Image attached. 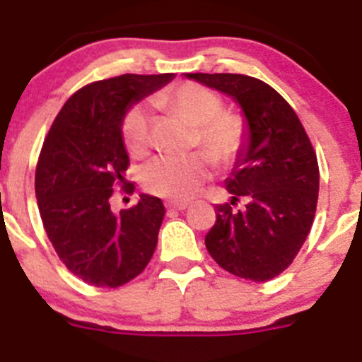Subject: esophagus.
Masks as SVG:
<instances>
[{"label":"esophagus","instance_id":"esophagus-1","mask_svg":"<svg viewBox=\"0 0 362 362\" xmlns=\"http://www.w3.org/2000/svg\"><path fill=\"white\" fill-rule=\"evenodd\" d=\"M189 207L187 202H169L168 209L169 211H185Z\"/></svg>","mask_w":362,"mask_h":362}]
</instances>
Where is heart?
I'll use <instances>...</instances> for the list:
<instances>
[{
	"instance_id": "obj_1",
	"label": "heart",
	"mask_w": 362,
	"mask_h": 362,
	"mask_svg": "<svg viewBox=\"0 0 362 362\" xmlns=\"http://www.w3.org/2000/svg\"><path fill=\"white\" fill-rule=\"evenodd\" d=\"M153 103L189 124L197 126V144L216 164L230 165L242 157L249 142V126L243 115L226 112L214 90L198 83H182L157 93ZM122 141L133 157H144L151 148V115L144 104L128 110L122 119ZM213 165L206 155L153 158L142 168L141 182L149 193L185 200L211 177Z\"/></svg>"
}]
</instances>
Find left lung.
<instances>
[{"label":"left lung","mask_w":362,"mask_h":362,"mask_svg":"<svg viewBox=\"0 0 362 362\" xmlns=\"http://www.w3.org/2000/svg\"><path fill=\"white\" fill-rule=\"evenodd\" d=\"M236 100L249 142L205 234L214 262L238 278L269 281L291 265L310 233L319 193L317 157L298 115L274 88L240 74H187ZM240 197L246 207L234 210Z\"/></svg>","instance_id":"obj_1"}]
</instances>
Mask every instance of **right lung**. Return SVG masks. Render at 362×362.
Listing matches in <instances>:
<instances>
[{
  "mask_svg": "<svg viewBox=\"0 0 362 362\" xmlns=\"http://www.w3.org/2000/svg\"><path fill=\"white\" fill-rule=\"evenodd\" d=\"M173 77L124 74L86 84L64 103L45 139L35 168L39 214L61 262L93 286L124 285L155 252L165 214L160 198L141 194L135 207L113 213L110 197L117 184L126 185L129 165L122 119Z\"/></svg>",
  "mask_w": 362,
  "mask_h": 362,
  "instance_id": "1",
  "label": "right lung"
}]
</instances>
